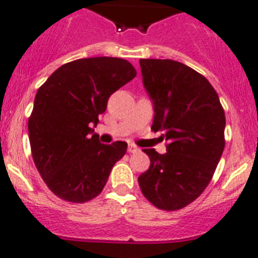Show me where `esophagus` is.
<instances>
[{"label": "esophagus", "mask_w": 258, "mask_h": 258, "mask_svg": "<svg viewBox=\"0 0 258 258\" xmlns=\"http://www.w3.org/2000/svg\"><path fill=\"white\" fill-rule=\"evenodd\" d=\"M139 150V148L136 145H133V144H129V146H127V152H129V153H137Z\"/></svg>", "instance_id": "esophagus-1"}]
</instances>
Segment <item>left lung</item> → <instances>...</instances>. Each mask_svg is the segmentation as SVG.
I'll return each mask as SVG.
<instances>
[{
	"label": "left lung",
	"instance_id": "1",
	"mask_svg": "<svg viewBox=\"0 0 258 258\" xmlns=\"http://www.w3.org/2000/svg\"><path fill=\"white\" fill-rule=\"evenodd\" d=\"M154 105L153 132L166 153L144 149L150 166L139 177L142 195L162 211L182 209L205 190L225 148V113L203 74L173 59H140Z\"/></svg>",
	"mask_w": 258,
	"mask_h": 258
}]
</instances>
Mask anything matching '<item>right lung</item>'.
Returning <instances> with one entry per match:
<instances>
[{
	"label": "right lung",
	"mask_w": 258,
	"mask_h": 258,
	"mask_svg": "<svg viewBox=\"0 0 258 258\" xmlns=\"http://www.w3.org/2000/svg\"><path fill=\"white\" fill-rule=\"evenodd\" d=\"M129 61L80 58L59 67L40 86L28 121L33 161L47 187L82 204L100 195L127 144L104 145L94 127L109 97L136 77Z\"/></svg>",
	"instance_id": "obj_1"
}]
</instances>
